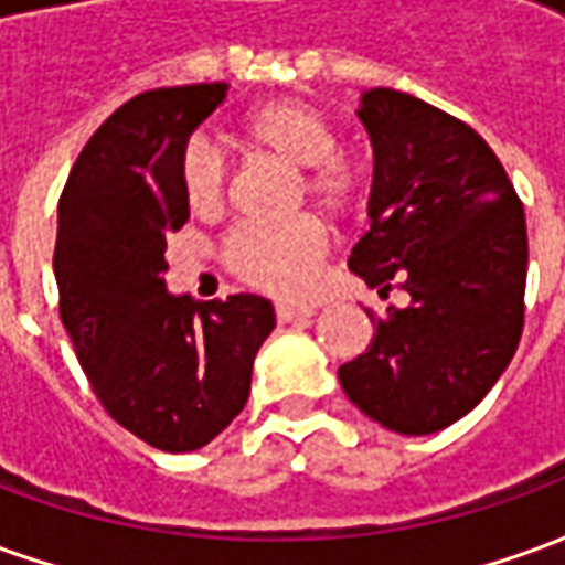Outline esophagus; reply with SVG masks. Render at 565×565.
<instances>
[{"label": "esophagus", "instance_id": "esophagus-1", "mask_svg": "<svg viewBox=\"0 0 565 565\" xmlns=\"http://www.w3.org/2000/svg\"><path fill=\"white\" fill-rule=\"evenodd\" d=\"M315 315V308L311 306H290V302H278L275 306V318L278 323H294V320H306Z\"/></svg>", "mask_w": 565, "mask_h": 565}]
</instances>
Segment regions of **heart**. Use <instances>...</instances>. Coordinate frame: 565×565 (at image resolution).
Segmentation results:
<instances>
[{"mask_svg": "<svg viewBox=\"0 0 565 565\" xmlns=\"http://www.w3.org/2000/svg\"><path fill=\"white\" fill-rule=\"evenodd\" d=\"M245 145L296 169V205L311 202L332 221L351 217L366 199V174L339 153V132L318 105L281 96L242 120ZM178 186L186 209L214 214L226 202L230 166L209 139L193 136L178 157ZM327 254V233L315 217L287 223H238L221 242V259L235 278L275 296L306 294Z\"/></svg>", "mask_w": 565, "mask_h": 565, "instance_id": "b5f03b06", "label": "heart"}]
</instances>
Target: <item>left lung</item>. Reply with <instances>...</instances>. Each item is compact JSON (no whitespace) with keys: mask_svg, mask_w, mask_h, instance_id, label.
Masks as SVG:
<instances>
[{"mask_svg":"<svg viewBox=\"0 0 565 565\" xmlns=\"http://www.w3.org/2000/svg\"><path fill=\"white\" fill-rule=\"evenodd\" d=\"M360 120L372 139V226L348 266L405 308L375 318L363 354L339 366L348 399L403 436L445 429L481 403L523 332L526 217L478 132L436 105L375 87Z\"/></svg>","mask_w":565,"mask_h":565,"instance_id":"8db88e82","label":"left lung"}]
</instances>
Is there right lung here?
<instances>
[{
    "label": "right lung",
    "instance_id": "add662e5",
    "mask_svg": "<svg viewBox=\"0 0 565 565\" xmlns=\"http://www.w3.org/2000/svg\"><path fill=\"white\" fill-rule=\"evenodd\" d=\"M226 84L148 90L93 132L60 196V318L93 393L150 448L184 454L233 424L254 356L275 330L269 299L193 302L166 290V235L190 217L178 157Z\"/></svg>",
    "mask_w": 565,
    "mask_h": 565
}]
</instances>
